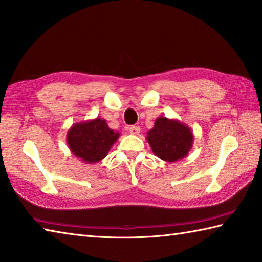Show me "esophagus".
I'll use <instances>...</instances> for the list:
<instances>
[{
	"instance_id": "esophagus-1",
	"label": "esophagus",
	"mask_w": 262,
	"mask_h": 262,
	"mask_svg": "<svg viewBox=\"0 0 262 262\" xmlns=\"http://www.w3.org/2000/svg\"><path fill=\"white\" fill-rule=\"evenodd\" d=\"M129 133L133 135H138L141 133V128L138 126H130L129 127Z\"/></svg>"
}]
</instances>
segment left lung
Wrapping results in <instances>:
<instances>
[{
	"label": "left lung",
	"mask_w": 262,
	"mask_h": 262,
	"mask_svg": "<svg viewBox=\"0 0 262 262\" xmlns=\"http://www.w3.org/2000/svg\"><path fill=\"white\" fill-rule=\"evenodd\" d=\"M146 141L158 158L175 162L185 158L192 150L194 135L184 122L161 116L157 118L155 126L147 132Z\"/></svg>",
	"instance_id": "left-lung-1"
}]
</instances>
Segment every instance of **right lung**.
I'll list each match as a JSON object with an SVG mask.
<instances>
[{"instance_id":"add662e5","label":"right lung","mask_w":262,"mask_h":262,"mask_svg":"<svg viewBox=\"0 0 262 262\" xmlns=\"http://www.w3.org/2000/svg\"><path fill=\"white\" fill-rule=\"evenodd\" d=\"M119 136L105 119L97 117L71 126L67 132V144L73 155L91 165L104 159Z\"/></svg>"}]
</instances>
